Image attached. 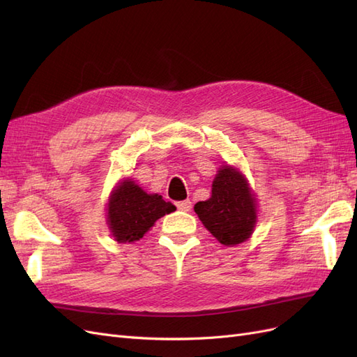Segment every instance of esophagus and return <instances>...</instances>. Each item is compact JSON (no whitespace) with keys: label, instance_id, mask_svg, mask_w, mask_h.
<instances>
[{"label":"esophagus","instance_id":"1","mask_svg":"<svg viewBox=\"0 0 357 357\" xmlns=\"http://www.w3.org/2000/svg\"><path fill=\"white\" fill-rule=\"evenodd\" d=\"M177 208L180 211H189L192 208V202L189 199H185V201H180L177 202Z\"/></svg>","mask_w":357,"mask_h":357}]
</instances>
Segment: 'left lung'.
Wrapping results in <instances>:
<instances>
[{
  "label": "left lung",
  "mask_w": 357,
  "mask_h": 357,
  "mask_svg": "<svg viewBox=\"0 0 357 357\" xmlns=\"http://www.w3.org/2000/svg\"><path fill=\"white\" fill-rule=\"evenodd\" d=\"M202 225L223 245L250 238L257 223V199L243 172L229 164L220 165L211 185V197L193 207Z\"/></svg>",
  "instance_id": "8db88e82"
}]
</instances>
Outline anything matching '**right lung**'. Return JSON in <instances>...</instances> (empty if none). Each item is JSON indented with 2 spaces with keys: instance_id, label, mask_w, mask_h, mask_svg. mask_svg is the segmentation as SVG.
<instances>
[{
  "instance_id": "obj_1",
  "label": "right lung",
  "mask_w": 357,
  "mask_h": 357,
  "mask_svg": "<svg viewBox=\"0 0 357 357\" xmlns=\"http://www.w3.org/2000/svg\"><path fill=\"white\" fill-rule=\"evenodd\" d=\"M172 211L174 205L159 193H147L132 178H123L110 192L105 219L117 243H134L143 238L158 219Z\"/></svg>"
}]
</instances>
